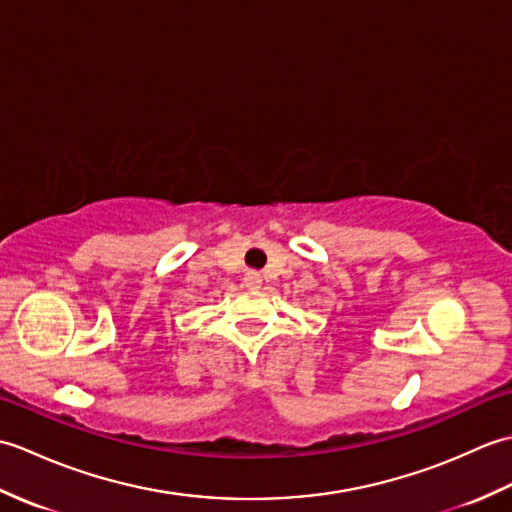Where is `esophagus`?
Listing matches in <instances>:
<instances>
[{
	"mask_svg": "<svg viewBox=\"0 0 512 512\" xmlns=\"http://www.w3.org/2000/svg\"><path fill=\"white\" fill-rule=\"evenodd\" d=\"M244 286L248 290H257L259 286H262V275L255 273V270H248V273L244 275Z\"/></svg>",
	"mask_w": 512,
	"mask_h": 512,
	"instance_id": "esophagus-1",
	"label": "esophagus"
}]
</instances>
